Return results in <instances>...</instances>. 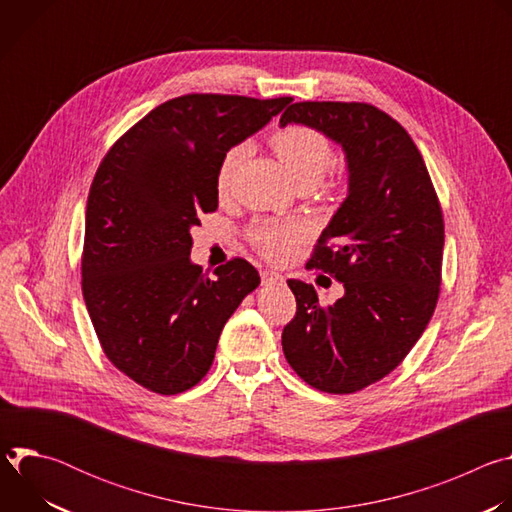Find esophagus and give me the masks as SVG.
Listing matches in <instances>:
<instances>
[{
    "label": "esophagus",
    "instance_id": "esophagus-1",
    "mask_svg": "<svg viewBox=\"0 0 512 512\" xmlns=\"http://www.w3.org/2000/svg\"><path fill=\"white\" fill-rule=\"evenodd\" d=\"M261 281H263V285H271V283H281L283 277L275 271H261Z\"/></svg>",
    "mask_w": 512,
    "mask_h": 512
}]
</instances>
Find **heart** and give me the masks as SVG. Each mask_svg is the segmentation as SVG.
<instances>
[{
    "label": "heart",
    "instance_id": "1",
    "mask_svg": "<svg viewBox=\"0 0 512 512\" xmlns=\"http://www.w3.org/2000/svg\"><path fill=\"white\" fill-rule=\"evenodd\" d=\"M271 145L277 158L300 186L320 184L334 162V148L330 139L308 125H287L271 135ZM245 145H233L223 156L216 170V190L225 194L231 178L245 156ZM310 227L304 221H259L251 227L249 239L255 249L271 259L283 261L308 237Z\"/></svg>",
    "mask_w": 512,
    "mask_h": 512
}]
</instances>
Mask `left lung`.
Listing matches in <instances>:
<instances>
[{"label":"left lung","mask_w":512,"mask_h":512,"mask_svg":"<svg viewBox=\"0 0 512 512\" xmlns=\"http://www.w3.org/2000/svg\"><path fill=\"white\" fill-rule=\"evenodd\" d=\"M279 123H302L340 143L348 196L322 231L310 269L344 285L332 306L289 279L296 316L283 354L308 385L346 395L397 369L427 328L442 285L444 214L409 133L369 103L304 101Z\"/></svg>","instance_id":"1"}]
</instances>
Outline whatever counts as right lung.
<instances>
[{
    "instance_id": "add662e5",
    "label": "right lung",
    "mask_w": 512,
    "mask_h": 512,
    "mask_svg": "<svg viewBox=\"0 0 512 512\" xmlns=\"http://www.w3.org/2000/svg\"><path fill=\"white\" fill-rule=\"evenodd\" d=\"M289 103L170 99L113 143L93 178L83 298L105 356L148 391L178 395L200 383L227 320L261 281L239 257L206 277L190 261V229L218 206L216 170L227 150Z\"/></svg>"
}]
</instances>
